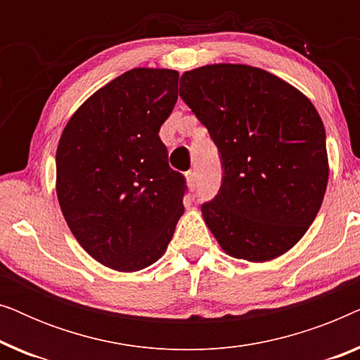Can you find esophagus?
I'll list each match as a JSON object with an SVG mask.
<instances>
[{
    "instance_id": "obj_1",
    "label": "esophagus",
    "mask_w": 360,
    "mask_h": 360,
    "mask_svg": "<svg viewBox=\"0 0 360 360\" xmlns=\"http://www.w3.org/2000/svg\"><path fill=\"white\" fill-rule=\"evenodd\" d=\"M186 181H188L190 188H195V185H196V172L195 170L186 172Z\"/></svg>"
}]
</instances>
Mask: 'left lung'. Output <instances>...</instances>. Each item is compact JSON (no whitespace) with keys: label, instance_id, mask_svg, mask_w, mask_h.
Here are the masks:
<instances>
[{"label":"left lung","instance_id":"8db88e82","mask_svg":"<svg viewBox=\"0 0 360 360\" xmlns=\"http://www.w3.org/2000/svg\"><path fill=\"white\" fill-rule=\"evenodd\" d=\"M180 96L223 159V185L201 214L234 259L269 262L303 238L328 186L326 132L298 88L244 63L180 77Z\"/></svg>","mask_w":360,"mask_h":360}]
</instances>
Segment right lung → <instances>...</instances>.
Masks as SVG:
<instances>
[{"mask_svg":"<svg viewBox=\"0 0 360 360\" xmlns=\"http://www.w3.org/2000/svg\"><path fill=\"white\" fill-rule=\"evenodd\" d=\"M176 98L179 72L132 68L93 93L58 141L63 218L78 244L117 272L157 262L185 211V179L159 137Z\"/></svg>","mask_w":360,"mask_h":360,"instance_id":"obj_1","label":"right lung"}]
</instances>
